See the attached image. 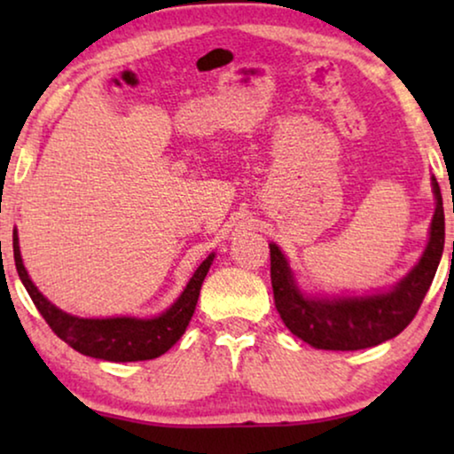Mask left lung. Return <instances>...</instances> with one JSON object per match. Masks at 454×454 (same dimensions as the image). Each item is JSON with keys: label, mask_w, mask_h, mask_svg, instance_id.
Masks as SVG:
<instances>
[{"label": "left lung", "mask_w": 454, "mask_h": 454, "mask_svg": "<svg viewBox=\"0 0 454 454\" xmlns=\"http://www.w3.org/2000/svg\"><path fill=\"white\" fill-rule=\"evenodd\" d=\"M436 210L419 262L393 289L374 295H306L297 287L287 258L277 244L270 247V283L277 312L295 337L316 349H368L405 331L415 318L436 275L444 250V208L436 177H432Z\"/></svg>", "instance_id": "1"}]
</instances>
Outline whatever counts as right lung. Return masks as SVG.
<instances>
[{"label": "right lung", "instance_id": "obj_1", "mask_svg": "<svg viewBox=\"0 0 454 454\" xmlns=\"http://www.w3.org/2000/svg\"><path fill=\"white\" fill-rule=\"evenodd\" d=\"M213 258L215 254H210L198 266L182 291V295L173 301L169 309L154 316V318H129V316H120V318H78V316L66 314L64 309L55 308L35 287L22 264L18 233L14 231V262L18 277H20L30 300H33L43 318L72 349L89 357L107 359V362H145V359H154L169 351L182 339V334L190 325L198 295H200L202 281L207 277L210 264H213Z\"/></svg>", "mask_w": 454, "mask_h": 454}]
</instances>
